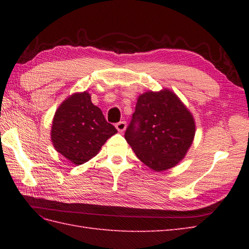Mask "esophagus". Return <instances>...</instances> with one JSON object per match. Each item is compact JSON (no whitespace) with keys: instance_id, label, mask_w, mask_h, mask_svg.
<instances>
[{"instance_id":"34e87169","label":"esophagus","mask_w":249,"mask_h":249,"mask_svg":"<svg viewBox=\"0 0 249 249\" xmlns=\"http://www.w3.org/2000/svg\"><path fill=\"white\" fill-rule=\"evenodd\" d=\"M115 127L120 131V133H123V131L126 129V122L125 121L119 122V123L115 124Z\"/></svg>"}]
</instances>
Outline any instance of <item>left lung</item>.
<instances>
[{
    "instance_id": "1",
    "label": "left lung",
    "mask_w": 249,
    "mask_h": 249,
    "mask_svg": "<svg viewBox=\"0 0 249 249\" xmlns=\"http://www.w3.org/2000/svg\"><path fill=\"white\" fill-rule=\"evenodd\" d=\"M195 133L190 111L172 91L163 89L138 97L125 139L144 165L160 172L183 160Z\"/></svg>"
}]
</instances>
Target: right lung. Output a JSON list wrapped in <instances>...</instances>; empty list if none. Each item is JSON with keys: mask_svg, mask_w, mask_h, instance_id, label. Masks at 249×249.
<instances>
[{"mask_svg": "<svg viewBox=\"0 0 249 249\" xmlns=\"http://www.w3.org/2000/svg\"><path fill=\"white\" fill-rule=\"evenodd\" d=\"M118 133L106 121L88 92L75 93L56 109L51 126L54 149L71 161L82 165L97 154L111 136Z\"/></svg>", "mask_w": 249, "mask_h": 249, "instance_id": "add662e5", "label": "right lung"}]
</instances>
